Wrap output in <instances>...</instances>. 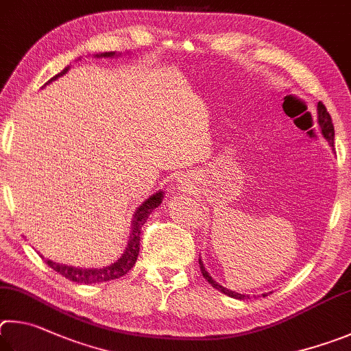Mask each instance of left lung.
<instances>
[{"instance_id": "left-lung-1", "label": "left lung", "mask_w": 351, "mask_h": 351, "mask_svg": "<svg viewBox=\"0 0 351 351\" xmlns=\"http://www.w3.org/2000/svg\"><path fill=\"white\" fill-rule=\"evenodd\" d=\"M317 121H319V126H321V131L324 134V137L327 138V141L330 145L335 143V126H333V121H331V117L330 114L327 112V108H325V104L319 101L317 103ZM199 265H200V271L202 274H204V278L208 280V284H211L216 290L225 293L226 296L230 298H234V299H250V296H245V294H241V293H236V291H230L226 290V288H223L222 285H219L216 280H214L210 274H208V271L204 267V263H202V261L199 259Z\"/></svg>"}]
</instances>
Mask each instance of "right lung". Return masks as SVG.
<instances>
[{
    "label": "right lung",
    "mask_w": 351,
    "mask_h": 351,
    "mask_svg": "<svg viewBox=\"0 0 351 351\" xmlns=\"http://www.w3.org/2000/svg\"><path fill=\"white\" fill-rule=\"evenodd\" d=\"M100 57H114V52H104ZM69 67H66L63 72H60L58 75H55L53 78L49 80L46 84L53 82L55 78H58L63 75V73L67 72ZM163 199V193L158 191L154 195H151L149 199L141 204V206L137 210L132 220V232H131V239H129L128 248L125 251L119 261L114 262L112 265L104 267L100 269H86V268H77V267H69V265H60V263H55L52 261H46V263L51 267L53 271H57L58 274L64 276L66 279H69L72 282H78V284H98V282H108V280H114V279H120L121 276H125L129 269L134 267V263L137 262L138 257V251H140V234H141V226L149 217V214L152 210L162 204Z\"/></svg>",
    "instance_id": "right-lung-1"
}]
</instances>
